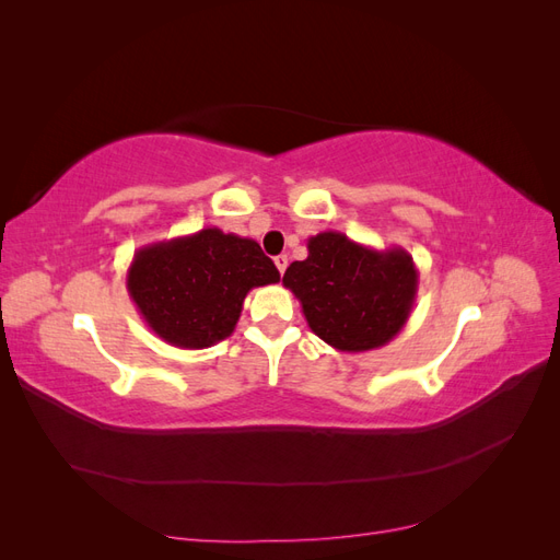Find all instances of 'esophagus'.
<instances>
[{
	"instance_id": "34e87169",
	"label": "esophagus",
	"mask_w": 560,
	"mask_h": 560,
	"mask_svg": "<svg viewBox=\"0 0 560 560\" xmlns=\"http://www.w3.org/2000/svg\"><path fill=\"white\" fill-rule=\"evenodd\" d=\"M287 264H290V261H287V254H280V257H276V266L280 270V276L287 270Z\"/></svg>"
}]
</instances>
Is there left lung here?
I'll list each match as a JSON object with an SVG mask.
<instances>
[{
  "label": "left lung",
  "instance_id": "1",
  "mask_svg": "<svg viewBox=\"0 0 560 560\" xmlns=\"http://www.w3.org/2000/svg\"><path fill=\"white\" fill-rule=\"evenodd\" d=\"M282 284L322 341L341 352L383 348L416 303L418 268L404 247L374 249L341 231L308 238V257L290 264Z\"/></svg>",
  "mask_w": 560,
  "mask_h": 560
}]
</instances>
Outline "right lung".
I'll list each match as a JSON object with an SVG mask.
<instances>
[{"label":"right lung","instance_id":"1","mask_svg":"<svg viewBox=\"0 0 560 560\" xmlns=\"http://www.w3.org/2000/svg\"><path fill=\"white\" fill-rule=\"evenodd\" d=\"M280 282L259 243L200 229L135 252L126 287L138 313L165 343L202 350L229 338L249 290Z\"/></svg>","mask_w":560,"mask_h":560}]
</instances>
